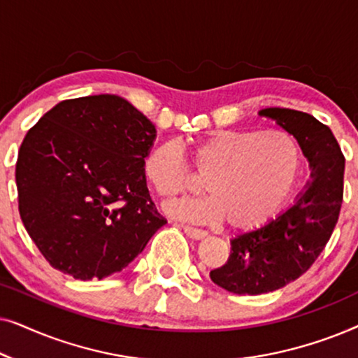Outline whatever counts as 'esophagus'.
<instances>
[{
    "mask_svg": "<svg viewBox=\"0 0 358 358\" xmlns=\"http://www.w3.org/2000/svg\"><path fill=\"white\" fill-rule=\"evenodd\" d=\"M184 229V233L187 234L189 238H192V239H195V241H199V239H203L205 236H207V233L205 231H202V229H197V228H192V227H180Z\"/></svg>",
    "mask_w": 358,
    "mask_h": 358,
    "instance_id": "1",
    "label": "esophagus"
}]
</instances>
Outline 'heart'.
<instances>
[{
    "label": "heart",
    "mask_w": 358,
    "mask_h": 358,
    "mask_svg": "<svg viewBox=\"0 0 358 358\" xmlns=\"http://www.w3.org/2000/svg\"><path fill=\"white\" fill-rule=\"evenodd\" d=\"M194 166L205 176L202 199L164 205L169 217L190 223H228L233 231H254L280 212L300 176L301 151L278 130H215L192 148ZM143 174L159 197L173 199L192 185L182 148L176 141L146 155Z\"/></svg>",
    "instance_id": "obj_1"
}]
</instances>
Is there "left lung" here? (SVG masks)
<instances>
[{"mask_svg":"<svg viewBox=\"0 0 358 358\" xmlns=\"http://www.w3.org/2000/svg\"><path fill=\"white\" fill-rule=\"evenodd\" d=\"M259 115L295 136L311 179L285 212L233 238L228 262L210 272L213 283L236 295H262L303 275L334 231L344 192L345 159L329 127L282 107H267Z\"/></svg>","mask_w":358,"mask_h":358,"instance_id":"left-lung-1","label":"left lung"}]
</instances>
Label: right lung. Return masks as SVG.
I'll return each mask as SVG.
<instances>
[{
    "label": "right lung",
    "mask_w": 358,
    "mask_h": 358,
    "mask_svg": "<svg viewBox=\"0 0 358 358\" xmlns=\"http://www.w3.org/2000/svg\"><path fill=\"white\" fill-rule=\"evenodd\" d=\"M155 140V125L115 94L58 102L27 131L16 163L19 213L52 267L101 280L164 227L143 174Z\"/></svg>",
    "instance_id": "1"
}]
</instances>
